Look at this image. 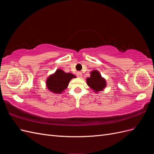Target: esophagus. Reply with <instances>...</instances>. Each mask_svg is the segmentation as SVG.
<instances>
[{
	"mask_svg": "<svg viewBox=\"0 0 154 154\" xmlns=\"http://www.w3.org/2000/svg\"><path fill=\"white\" fill-rule=\"evenodd\" d=\"M76 75L78 78H82V74L81 72H77Z\"/></svg>",
	"mask_w": 154,
	"mask_h": 154,
	"instance_id": "34e87169",
	"label": "esophagus"
}]
</instances>
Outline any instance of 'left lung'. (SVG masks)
Wrapping results in <instances>:
<instances>
[{"mask_svg":"<svg viewBox=\"0 0 154 154\" xmlns=\"http://www.w3.org/2000/svg\"><path fill=\"white\" fill-rule=\"evenodd\" d=\"M90 74V77L86 79L88 86L96 93L103 91L106 86L105 79L101 76L100 72L97 70H93Z\"/></svg>","mask_w":154,"mask_h":154,"instance_id":"1","label":"left lung"}]
</instances>
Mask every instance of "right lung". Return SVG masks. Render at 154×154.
I'll return each instance as SVG.
<instances>
[{
  "label": "right lung",
  "mask_w": 154,
  "mask_h": 154,
  "mask_svg": "<svg viewBox=\"0 0 154 154\" xmlns=\"http://www.w3.org/2000/svg\"><path fill=\"white\" fill-rule=\"evenodd\" d=\"M74 78H76V76L72 73H66L62 69H58L47 78L46 86L54 94H61L67 88L69 82Z\"/></svg>",
  "instance_id": "add662e5"
}]
</instances>
